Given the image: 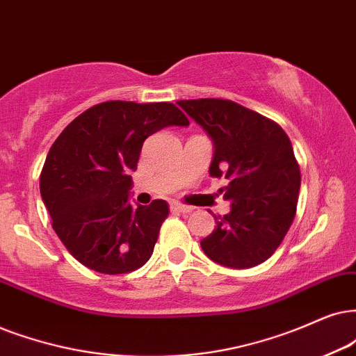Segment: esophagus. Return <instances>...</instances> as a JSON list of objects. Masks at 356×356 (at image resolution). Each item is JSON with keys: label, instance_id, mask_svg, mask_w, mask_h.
Returning <instances> with one entry per match:
<instances>
[{"label": "esophagus", "instance_id": "obj_1", "mask_svg": "<svg viewBox=\"0 0 356 356\" xmlns=\"http://www.w3.org/2000/svg\"><path fill=\"white\" fill-rule=\"evenodd\" d=\"M170 210L179 211V213H188V211H192L193 209L188 205L181 204V202H170Z\"/></svg>", "mask_w": 356, "mask_h": 356}]
</instances>
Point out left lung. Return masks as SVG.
<instances>
[{
  "label": "left lung",
  "instance_id": "8db88e82",
  "mask_svg": "<svg viewBox=\"0 0 356 356\" xmlns=\"http://www.w3.org/2000/svg\"><path fill=\"white\" fill-rule=\"evenodd\" d=\"M179 106L213 139L211 177L232 211L215 215V230L200 241L211 261L253 268L279 248L294 222L300 169L291 139L276 121L223 98L181 100Z\"/></svg>",
  "mask_w": 356,
  "mask_h": 356
}]
</instances>
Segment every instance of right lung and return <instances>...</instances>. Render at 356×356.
I'll use <instances>...</instances> for the list:
<instances>
[{"label": "right lung", "mask_w": 356, "mask_h": 356, "mask_svg": "<svg viewBox=\"0 0 356 356\" xmlns=\"http://www.w3.org/2000/svg\"><path fill=\"white\" fill-rule=\"evenodd\" d=\"M174 124H188L174 103L111 100L85 110L54 141L40 170V195L54 232L83 266L126 274L151 258L169 204L129 205V174L145 139Z\"/></svg>", "instance_id": "obj_1"}]
</instances>
